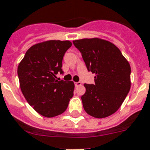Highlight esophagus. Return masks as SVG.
Masks as SVG:
<instances>
[{"label":"esophagus","instance_id":"esophagus-1","mask_svg":"<svg viewBox=\"0 0 150 150\" xmlns=\"http://www.w3.org/2000/svg\"><path fill=\"white\" fill-rule=\"evenodd\" d=\"M74 84H75V87H79V86H81V82H75L74 83Z\"/></svg>","mask_w":150,"mask_h":150}]
</instances>
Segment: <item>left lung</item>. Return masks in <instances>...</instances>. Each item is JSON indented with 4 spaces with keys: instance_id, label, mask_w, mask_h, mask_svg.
Wrapping results in <instances>:
<instances>
[{
    "instance_id": "1",
    "label": "left lung",
    "mask_w": 150,
    "mask_h": 150,
    "mask_svg": "<svg viewBox=\"0 0 150 150\" xmlns=\"http://www.w3.org/2000/svg\"><path fill=\"white\" fill-rule=\"evenodd\" d=\"M88 71L95 74L94 84L84 83L81 97L88 115L106 118L118 111L131 87V67L116 45L107 40L93 38L74 40Z\"/></svg>"
}]
</instances>
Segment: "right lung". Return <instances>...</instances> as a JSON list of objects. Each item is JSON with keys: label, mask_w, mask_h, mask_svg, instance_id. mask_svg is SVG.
<instances>
[{"label": "right lung", "mask_w": 150, "mask_h": 150, "mask_svg": "<svg viewBox=\"0 0 150 150\" xmlns=\"http://www.w3.org/2000/svg\"><path fill=\"white\" fill-rule=\"evenodd\" d=\"M71 42L50 40L30 47L18 67L20 87L28 103L41 115L52 118L67 110L74 95L73 81L57 80Z\"/></svg>", "instance_id": "obj_1"}]
</instances>
